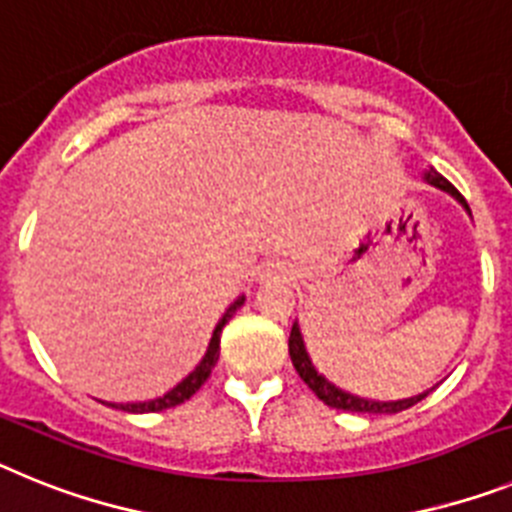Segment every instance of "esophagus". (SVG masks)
<instances>
[{"label":"esophagus","instance_id":"obj_1","mask_svg":"<svg viewBox=\"0 0 512 512\" xmlns=\"http://www.w3.org/2000/svg\"><path fill=\"white\" fill-rule=\"evenodd\" d=\"M268 275H270V270H268Z\"/></svg>","mask_w":512,"mask_h":512}]
</instances>
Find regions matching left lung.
I'll list each match as a JSON object with an SVG mask.
<instances>
[{"instance_id": "1", "label": "left lung", "mask_w": 512, "mask_h": 512, "mask_svg": "<svg viewBox=\"0 0 512 512\" xmlns=\"http://www.w3.org/2000/svg\"><path fill=\"white\" fill-rule=\"evenodd\" d=\"M425 180H428L430 185H435V188H441V190H446V193H451L453 198L464 203V208L469 211V203L464 201V195L453 188L451 182H448L441 172L428 170L425 172ZM288 353H291L293 368H296V373L301 376V381H304V384L309 386V389L314 391V394H317V397L327 404V407H335V410H342V412H361V415H391V412L410 410L412 404L422 402V399L428 397L430 391L435 389L433 386L430 391H422V394H417V397H410V399H399V402H371V399L353 397V394H348V391H342V389H337L335 384H330V381L324 379L322 373H317V368L311 366L309 355H306V348H304V340H301V332L296 324H293L291 337H288Z\"/></svg>"}]
</instances>
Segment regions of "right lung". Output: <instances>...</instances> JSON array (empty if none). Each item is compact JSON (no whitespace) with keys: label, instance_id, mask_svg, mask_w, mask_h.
Wrapping results in <instances>:
<instances>
[{"label":"right lung","instance_id":"1","mask_svg":"<svg viewBox=\"0 0 512 512\" xmlns=\"http://www.w3.org/2000/svg\"><path fill=\"white\" fill-rule=\"evenodd\" d=\"M244 304V299H237L234 304L226 309V314L221 317V322L216 324V330H213V337L211 342H208V350L206 355H203V361L195 366V371L190 373L188 379L180 381V384L175 386L172 391H167L164 397L159 399H151V402H136V404H110V407H118V410L123 412H133V415H144V412H162V410H170V407H177V404L188 402L190 397H193L195 391L201 389L203 384L208 381V376H211L213 366H216V361H219V342H221V330H224V324L229 322L231 317H234V311L239 309V306Z\"/></svg>","mask_w":512,"mask_h":512}]
</instances>
